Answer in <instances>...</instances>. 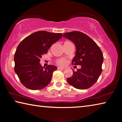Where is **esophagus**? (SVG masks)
Returning <instances> with one entry per match:
<instances>
[{
	"mask_svg": "<svg viewBox=\"0 0 122 122\" xmlns=\"http://www.w3.org/2000/svg\"><path fill=\"white\" fill-rule=\"evenodd\" d=\"M57 69H59V70H64V69H65V68H62V67H58V68H57Z\"/></svg>",
	"mask_w": 122,
	"mask_h": 122,
	"instance_id": "esophagus-1",
	"label": "esophagus"
}]
</instances>
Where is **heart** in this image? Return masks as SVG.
Instances as JSON below:
<instances>
[{"label":"heart","mask_w":122,"mask_h":122,"mask_svg":"<svg viewBox=\"0 0 122 122\" xmlns=\"http://www.w3.org/2000/svg\"><path fill=\"white\" fill-rule=\"evenodd\" d=\"M56 63L57 65L60 66H63L66 65V63H67V61H66V60L65 59L61 58L56 60Z\"/></svg>","instance_id":"1"}]
</instances>
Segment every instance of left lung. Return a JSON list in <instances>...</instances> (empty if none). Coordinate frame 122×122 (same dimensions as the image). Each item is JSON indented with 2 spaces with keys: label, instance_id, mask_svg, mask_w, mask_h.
Segmentation results:
<instances>
[{
  "label": "left lung",
  "instance_id": "left-lung-1",
  "mask_svg": "<svg viewBox=\"0 0 122 122\" xmlns=\"http://www.w3.org/2000/svg\"><path fill=\"white\" fill-rule=\"evenodd\" d=\"M63 36L73 42L76 46V55L72 64L81 66L77 71H73V75L67 78V82L78 89L90 88L97 81L102 73V51L96 42L83 33L73 31L66 33Z\"/></svg>",
  "mask_w": 122,
  "mask_h": 122
}]
</instances>
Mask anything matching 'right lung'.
<instances>
[{"instance_id": "obj_1", "label": "right lung", "mask_w": 122, "mask_h": 122, "mask_svg": "<svg viewBox=\"0 0 122 122\" xmlns=\"http://www.w3.org/2000/svg\"><path fill=\"white\" fill-rule=\"evenodd\" d=\"M62 36V33L41 30L27 36L18 45L14 57V71L25 87L39 90L50 83L56 67L48 65L43 67L39 62L42 55Z\"/></svg>"}]
</instances>
